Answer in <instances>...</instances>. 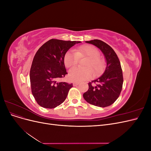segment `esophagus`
Here are the masks:
<instances>
[{"label":"esophagus","mask_w":151,"mask_h":151,"mask_svg":"<svg viewBox=\"0 0 151 151\" xmlns=\"http://www.w3.org/2000/svg\"><path fill=\"white\" fill-rule=\"evenodd\" d=\"M79 83H79V82H74V83H73V85H74V86H76L79 85Z\"/></svg>","instance_id":"obj_1"}]
</instances>
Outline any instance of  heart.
I'll return each mask as SVG.
<instances>
[{"mask_svg": "<svg viewBox=\"0 0 151 151\" xmlns=\"http://www.w3.org/2000/svg\"><path fill=\"white\" fill-rule=\"evenodd\" d=\"M99 50L91 45H84L79 47L76 52L69 50L65 54L64 63L67 67H70L78 63L79 57H87L88 59L84 65L87 67H75L68 72V77L74 81H83L90 79L93 75L92 70L95 75L101 73L104 67V61L99 57Z\"/></svg>", "mask_w": 151, "mask_h": 151, "instance_id": "heart-1", "label": "heart"}]
</instances>
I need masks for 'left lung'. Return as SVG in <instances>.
Wrapping results in <instances>:
<instances>
[{"label":"left lung","instance_id":"obj_1","mask_svg":"<svg viewBox=\"0 0 151 151\" xmlns=\"http://www.w3.org/2000/svg\"><path fill=\"white\" fill-rule=\"evenodd\" d=\"M86 43L92 44L98 47L106 60V66L103 75L92 82L89 83L88 91L83 94L86 101L98 107L110 106L119 97L123 86V73L121 64L117 55L113 49L99 40L86 41Z\"/></svg>","mask_w":151,"mask_h":151}]
</instances>
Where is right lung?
Returning a JSON list of instances; mask_svg holds the SVG:
<instances>
[{"label":"right lung","mask_w":151,"mask_h":151,"mask_svg":"<svg viewBox=\"0 0 151 151\" xmlns=\"http://www.w3.org/2000/svg\"><path fill=\"white\" fill-rule=\"evenodd\" d=\"M81 42L52 39L41 47L34 57L30 69L31 92L37 103L54 108L65 101L72 84L59 82L67 74L64 56Z\"/></svg>","instance_id":"add662e5"}]
</instances>
